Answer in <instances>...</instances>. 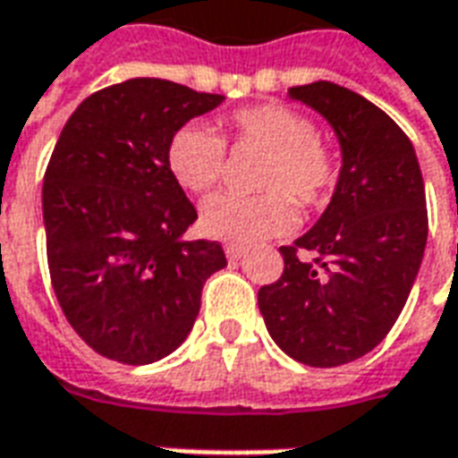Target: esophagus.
Wrapping results in <instances>:
<instances>
[{
	"mask_svg": "<svg viewBox=\"0 0 458 458\" xmlns=\"http://www.w3.org/2000/svg\"><path fill=\"white\" fill-rule=\"evenodd\" d=\"M225 255H228V259H240L245 255V248L238 242H225Z\"/></svg>",
	"mask_w": 458,
	"mask_h": 458,
	"instance_id": "34e87169",
	"label": "esophagus"
}]
</instances>
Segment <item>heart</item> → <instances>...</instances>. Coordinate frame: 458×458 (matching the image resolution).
Listing matches in <instances>:
<instances>
[{
	"label": "heart",
	"mask_w": 458,
	"mask_h": 458,
	"mask_svg": "<svg viewBox=\"0 0 458 458\" xmlns=\"http://www.w3.org/2000/svg\"><path fill=\"white\" fill-rule=\"evenodd\" d=\"M228 127L233 144H255L269 154L258 176L262 193H218L203 203L200 228L210 238L255 242L284 235L297 225L294 200L318 208L336 189L341 161L307 114L277 103L252 105L230 114ZM166 166L181 189L206 193L223 176L225 141L203 124H183L166 144Z\"/></svg>",
	"instance_id": "obj_1"
}]
</instances>
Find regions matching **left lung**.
I'll list each match as a JSON object with an SVG mask.
<instances>
[{
  "instance_id": "1",
  "label": "left lung",
  "mask_w": 458,
  "mask_h": 458,
  "mask_svg": "<svg viewBox=\"0 0 458 458\" xmlns=\"http://www.w3.org/2000/svg\"><path fill=\"white\" fill-rule=\"evenodd\" d=\"M289 98L327 117L344 166L317 225L279 248L284 272L258 304L289 358L336 368L370 353L410 297L427 245L424 181L412 141L363 95L318 81Z\"/></svg>"
}]
</instances>
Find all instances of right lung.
Instances as JSON below:
<instances>
[{"instance_id": "obj_1", "label": "right lung", "mask_w": 458, "mask_h": 458, "mask_svg": "<svg viewBox=\"0 0 458 458\" xmlns=\"http://www.w3.org/2000/svg\"><path fill=\"white\" fill-rule=\"evenodd\" d=\"M223 95L131 78L85 98L44 176L55 299L95 353L147 365L176 351L223 269L216 240H183L199 213L166 166L171 134Z\"/></svg>"}]
</instances>
